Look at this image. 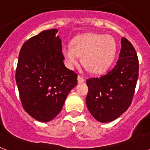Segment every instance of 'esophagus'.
<instances>
[{"label":"esophagus","instance_id":"obj_1","mask_svg":"<svg viewBox=\"0 0 150 150\" xmlns=\"http://www.w3.org/2000/svg\"><path fill=\"white\" fill-rule=\"evenodd\" d=\"M77 81H78V83H84V82H85V78H83V76H78Z\"/></svg>","mask_w":150,"mask_h":150}]
</instances>
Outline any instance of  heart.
Masks as SVG:
<instances>
[{"mask_svg":"<svg viewBox=\"0 0 150 150\" xmlns=\"http://www.w3.org/2000/svg\"><path fill=\"white\" fill-rule=\"evenodd\" d=\"M62 52L70 68L78 64L79 55L83 64L90 72L100 74L105 71L114 60L116 43L110 35L87 33L74 38L71 46H64Z\"/></svg>","mask_w":150,"mask_h":150,"instance_id":"1","label":"heart"}]
</instances>
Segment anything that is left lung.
<instances>
[{
  "instance_id": "1",
  "label": "left lung",
  "mask_w": 150,
  "mask_h": 150,
  "mask_svg": "<svg viewBox=\"0 0 150 150\" xmlns=\"http://www.w3.org/2000/svg\"><path fill=\"white\" fill-rule=\"evenodd\" d=\"M115 67L100 77L86 80L88 92L86 105L92 116L100 122L117 119L131 105L137 85L139 61L133 45L125 38Z\"/></svg>"
}]
</instances>
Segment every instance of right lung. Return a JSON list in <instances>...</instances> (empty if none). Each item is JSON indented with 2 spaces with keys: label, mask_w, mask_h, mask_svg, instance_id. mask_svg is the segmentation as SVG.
<instances>
[{
  "label": "right lung",
  "mask_w": 150,
  "mask_h": 150,
  "mask_svg": "<svg viewBox=\"0 0 150 150\" xmlns=\"http://www.w3.org/2000/svg\"><path fill=\"white\" fill-rule=\"evenodd\" d=\"M58 30H43L24 43L16 81L24 110L36 120L50 122L59 114L77 74L64 66Z\"/></svg>",
  "instance_id": "add662e5"
}]
</instances>
